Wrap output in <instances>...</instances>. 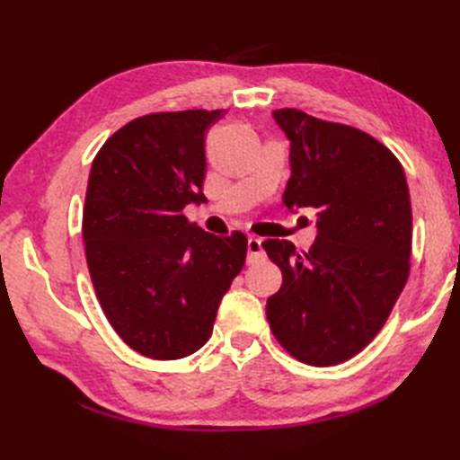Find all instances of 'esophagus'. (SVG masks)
Returning a JSON list of instances; mask_svg holds the SVG:
<instances>
[{"mask_svg": "<svg viewBox=\"0 0 460 460\" xmlns=\"http://www.w3.org/2000/svg\"><path fill=\"white\" fill-rule=\"evenodd\" d=\"M247 251H249V262H255L265 257V251H262V239L261 237H249L247 239Z\"/></svg>", "mask_w": 460, "mask_h": 460, "instance_id": "esophagus-1", "label": "esophagus"}]
</instances>
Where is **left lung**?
<instances>
[{
    "label": "left lung",
    "instance_id": "1",
    "mask_svg": "<svg viewBox=\"0 0 460 460\" xmlns=\"http://www.w3.org/2000/svg\"><path fill=\"white\" fill-rule=\"evenodd\" d=\"M272 119L290 142L288 211L314 208L308 252L290 241L262 243L282 270L267 300L272 334L308 366H336L384 328L409 277L411 199L395 155L369 134L296 109Z\"/></svg>",
    "mask_w": 460,
    "mask_h": 460
}]
</instances>
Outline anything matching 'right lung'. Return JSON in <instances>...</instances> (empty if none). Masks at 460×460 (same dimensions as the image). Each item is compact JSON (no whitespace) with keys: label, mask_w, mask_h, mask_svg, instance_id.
I'll list each match as a JSON object with an SVG mask.
<instances>
[{"label":"right lung","mask_w":460,"mask_h":460,"mask_svg":"<svg viewBox=\"0 0 460 460\" xmlns=\"http://www.w3.org/2000/svg\"><path fill=\"white\" fill-rule=\"evenodd\" d=\"M223 111L155 112L114 132L93 162L83 241L96 298L126 344L152 359L198 351L247 257V237L181 213L205 201V132Z\"/></svg>","instance_id":"add662e5"}]
</instances>
